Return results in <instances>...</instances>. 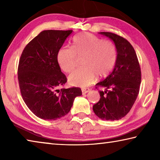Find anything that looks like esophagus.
<instances>
[{
	"mask_svg": "<svg viewBox=\"0 0 160 160\" xmlns=\"http://www.w3.org/2000/svg\"><path fill=\"white\" fill-rule=\"evenodd\" d=\"M90 91V89H88V88H86V89H82V94H87L88 92H89Z\"/></svg>",
	"mask_w": 160,
	"mask_h": 160,
	"instance_id": "34e87169",
	"label": "esophagus"
}]
</instances>
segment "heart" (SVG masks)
<instances>
[{
	"instance_id": "heart-1",
	"label": "heart",
	"mask_w": 160,
	"mask_h": 160,
	"mask_svg": "<svg viewBox=\"0 0 160 160\" xmlns=\"http://www.w3.org/2000/svg\"><path fill=\"white\" fill-rule=\"evenodd\" d=\"M78 57H82V66L68 76L70 85L86 88L99 78L107 77L114 67L117 59V49L110 41L88 32H82L72 39V48L63 47L58 50L57 61L66 72L74 70Z\"/></svg>"
}]
</instances>
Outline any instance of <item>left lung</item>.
Here are the masks:
<instances>
[{
	"mask_svg": "<svg viewBox=\"0 0 160 160\" xmlns=\"http://www.w3.org/2000/svg\"><path fill=\"white\" fill-rule=\"evenodd\" d=\"M109 37L117 49V59L113 71L96 84L104 88L99 91L100 99L93 111L102 120H119L128 113L137 99L141 82V71L132 45L122 37L112 32H99Z\"/></svg>",
	"mask_w": 160,
	"mask_h": 160,
	"instance_id": "1",
	"label": "left lung"
}]
</instances>
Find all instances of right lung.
Wrapping results in <instances>:
<instances>
[{
  "instance_id": "add662e5",
  "label": "right lung",
  "mask_w": 160,
  "mask_h": 160,
  "mask_svg": "<svg viewBox=\"0 0 160 160\" xmlns=\"http://www.w3.org/2000/svg\"><path fill=\"white\" fill-rule=\"evenodd\" d=\"M72 30H44L22 53L18 81L22 97L31 112L44 120H56L70 112L78 88L61 89L67 82L57 61V53Z\"/></svg>"
}]
</instances>
